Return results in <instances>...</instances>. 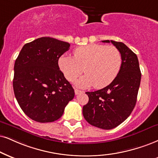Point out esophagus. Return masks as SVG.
I'll return each mask as SVG.
<instances>
[{"mask_svg": "<svg viewBox=\"0 0 158 158\" xmlns=\"http://www.w3.org/2000/svg\"><path fill=\"white\" fill-rule=\"evenodd\" d=\"M75 93L76 95H77V94H81V93H82V91L79 90V89H75Z\"/></svg>", "mask_w": 158, "mask_h": 158, "instance_id": "esophagus-1", "label": "esophagus"}]
</instances>
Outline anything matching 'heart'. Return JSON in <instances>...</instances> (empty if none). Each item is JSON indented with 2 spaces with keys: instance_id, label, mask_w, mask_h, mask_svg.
<instances>
[{
  "instance_id": "heart-1",
  "label": "heart",
  "mask_w": 158,
  "mask_h": 158,
  "mask_svg": "<svg viewBox=\"0 0 158 158\" xmlns=\"http://www.w3.org/2000/svg\"><path fill=\"white\" fill-rule=\"evenodd\" d=\"M122 64L121 52L112 45L90 44L74 50V57L63 55L58 65L64 76L73 81L84 71L85 75L76 81L80 86L102 89L111 83L119 73Z\"/></svg>"
}]
</instances>
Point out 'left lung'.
Returning <instances> with one entry per match:
<instances>
[{
  "instance_id": "1",
  "label": "left lung",
  "mask_w": 158,
  "mask_h": 158,
  "mask_svg": "<svg viewBox=\"0 0 158 158\" xmlns=\"http://www.w3.org/2000/svg\"><path fill=\"white\" fill-rule=\"evenodd\" d=\"M111 42L121 52L122 64L118 75L106 87L87 91L89 102L83 107L85 119L91 125L110 130L122 124L135 108L141 73L136 54L120 42Z\"/></svg>"
}]
</instances>
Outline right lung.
Wrapping results in <instances>:
<instances>
[{
    "label": "right lung",
    "instance_id": "obj_1",
    "mask_svg": "<svg viewBox=\"0 0 158 158\" xmlns=\"http://www.w3.org/2000/svg\"><path fill=\"white\" fill-rule=\"evenodd\" d=\"M68 42L41 37L25 44L15 63L13 89L23 111L36 122L56 121L75 91L58 67Z\"/></svg>",
    "mask_w": 158,
    "mask_h": 158
}]
</instances>
